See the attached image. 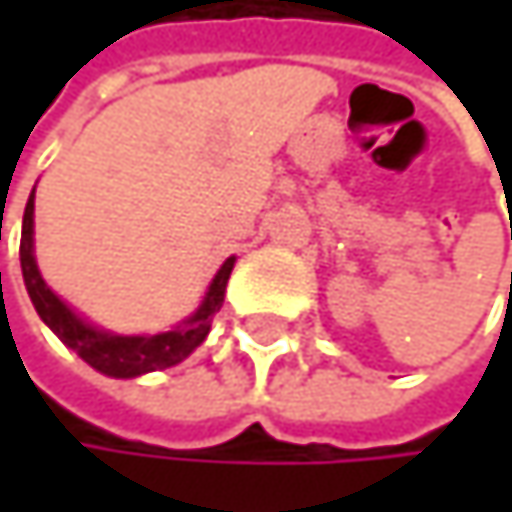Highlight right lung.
Wrapping results in <instances>:
<instances>
[{
  "label": "right lung",
  "mask_w": 512,
  "mask_h": 512,
  "mask_svg": "<svg viewBox=\"0 0 512 512\" xmlns=\"http://www.w3.org/2000/svg\"><path fill=\"white\" fill-rule=\"evenodd\" d=\"M32 234H35V192L29 195V204L23 213V237H20V266H23V281H26L29 299H32L38 317L61 338V344H67L94 370L115 376V379H133V376H142L151 370L171 367V364L183 361L195 347H201L210 332L213 314L225 302V287H228V278L234 269V257H228L222 263V269L216 272L198 311L189 320H183L180 326L159 332V335H112V332H103V329L85 323L47 287V281L41 278V269L35 263V237Z\"/></svg>",
  "instance_id": "add662e5"
}]
</instances>
